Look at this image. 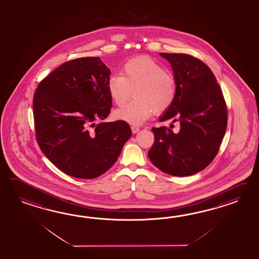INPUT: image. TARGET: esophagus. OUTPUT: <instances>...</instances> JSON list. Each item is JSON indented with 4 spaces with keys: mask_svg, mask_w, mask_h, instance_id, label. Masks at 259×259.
<instances>
[{
    "mask_svg": "<svg viewBox=\"0 0 259 259\" xmlns=\"http://www.w3.org/2000/svg\"><path fill=\"white\" fill-rule=\"evenodd\" d=\"M131 129H132V132H133L134 134L138 133L139 131H140V127L139 126L137 125H132L131 126Z\"/></svg>",
    "mask_w": 259,
    "mask_h": 259,
    "instance_id": "esophagus-1",
    "label": "esophagus"
}]
</instances>
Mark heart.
Listing matches in <instances>:
<instances>
[{"label": "heart", "instance_id": "obj_1", "mask_svg": "<svg viewBox=\"0 0 259 259\" xmlns=\"http://www.w3.org/2000/svg\"><path fill=\"white\" fill-rule=\"evenodd\" d=\"M121 75H111L107 90L118 106L131 96L133 101L115 112L117 118L140 125L154 111L162 113L169 109L177 99V82L171 72L149 58L132 59L122 66Z\"/></svg>", "mask_w": 259, "mask_h": 259}]
</instances>
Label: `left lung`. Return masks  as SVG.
<instances>
[{
	"instance_id": "8db88e82",
	"label": "left lung",
	"mask_w": 259,
	"mask_h": 259,
	"mask_svg": "<svg viewBox=\"0 0 259 259\" xmlns=\"http://www.w3.org/2000/svg\"><path fill=\"white\" fill-rule=\"evenodd\" d=\"M172 65L177 99L160 121H179V133L166 126L152 128L155 141L150 160L175 177L205 169L215 157L227 129V105L212 70L196 57L160 53ZM172 128V126H170Z\"/></svg>"
}]
</instances>
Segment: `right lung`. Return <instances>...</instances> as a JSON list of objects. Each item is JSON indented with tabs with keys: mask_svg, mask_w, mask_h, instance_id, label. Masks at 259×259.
Returning <instances> with one entry per match:
<instances>
[{
	"mask_svg": "<svg viewBox=\"0 0 259 259\" xmlns=\"http://www.w3.org/2000/svg\"><path fill=\"white\" fill-rule=\"evenodd\" d=\"M109 75L99 57L78 58L52 71L34 93L39 148L71 177L95 179L109 170L132 135L124 120L96 124L108 117L112 107Z\"/></svg>",
	"mask_w": 259,
	"mask_h": 259,
	"instance_id": "right-lung-1",
	"label": "right lung"
}]
</instances>
